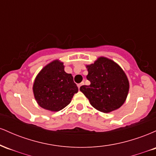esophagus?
Here are the masks:
<instances>
[{"label": "esophagus", "instance_id": "obj_1", "mask_svg": "<svg viewBox=\"0 0 156 156\" xmlns=\"http://www.w3.org/2000/svg\"><path fill=\"white\" fill-rule=\"evenodd\" d=\"M83 84H84V82H81V83H78V89H80V87H81V86H83Z\"/></svg>", "mask_w": 156, "mask_h": 156}]
</instances>
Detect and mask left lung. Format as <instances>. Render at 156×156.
Wrapping results in <instances>:
<instances>
[{
	"label": "left lung",
	"instance_id": "obj_1",
	"mask_svg": "<svg viewBox=\"0 0 156 156\" xmlns=\"http://www.w3.org/2000/svg\"><path fill=\"white\" fill-rule=\"evenodd\" d=\"M87 67V78L90 85L81 86L80 90L90 104L104 113L119 108L125 103L129 91V82L122 69L105 57H100Z\"/></svg>",
	"mask_w": 156,
	"mask_h": 156
}]
</instances>
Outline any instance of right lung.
<instances>
[{
	"mask_svg": "<svg viewBox=\"0 0 156 156\" xmlns=\"http://www.w3.org/2000/svg\"><path fill=\"white\" fill-rule=\"evenodd\" d=\"M33 91L36 101L42 108L58 112L70 103L78 88L72 75L65 73L63 63L55 60L37 75Z\"/></svg>",
	"mask_w": 156,
	"mask_h": 156,
	"instance_id": "1",
	"label": "right lung"
}]
</instances>
